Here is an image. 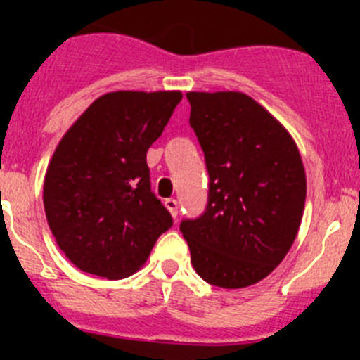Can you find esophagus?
I'll list each match as a JSON object with an SVG mask.
<instances>
[{"mask_svg": "<svg viewBox=\"0 0 360 360\" xmlns=\"http://www.w3.org/2000/svg\"><path fill=\"white\" fill-rule=\"evenodd\" d=\"M165 207H167V211L171 212V216H173V218H176L178 216V202L174 198H167L165 200Z\"/></svg>", "mask_w": 360, "mask_h": 360, "instance_id": "obj_1", "label": "esophagus"}]
</instances>
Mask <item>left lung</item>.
<instances>
[{"label": "left lung", "mask_w": 360, "mask_h": 360, "mask_svg": "<svg viewBox=\"0 0 360 360\" xmlns=\"http://www.w3.org/2000/svg\"><path fill=\"white\" fill-rule=\"evenodd\" d=\"M209 171V202L180 224L191 263L221 288L262 281L297 236L307 174L290 133L241 91H187Z\"/></svg>", "instance_id": "left-lung-1"}]
</instances>
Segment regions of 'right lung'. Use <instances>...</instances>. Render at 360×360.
<instances>
[{
    "instance_id": "add662e5",
    "label": "right lung",
    "mask_w": 360,
    "mask_h": 360,
    "mask_svg": "<svg viewBox=\"0 0 360 360\" xmlns=\"http://www.w3.org/2000/svg\"><path fill=\"white\" fill-rule=\"evenodd\" d=\"M182 91H111L70 126L46 167L43 203L59 249L82 272L135 274L173 225L151 193L146 153Z\"/></svg>"
}]
</instances>
